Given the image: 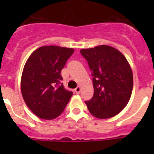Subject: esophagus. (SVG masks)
<instances>
[{"instance_id": "34e87169", "label": "esophagus", "mask_w": 154, "mask_h": 154, "mask_svg": "<svg viewBox=\"0 0 154 154\" xmlns=\"http://www.w3.org/2000/svg\"><path fill=\"white\" fill-rule=\"evenodd\" d=\"M75 92L77 94H79L80 92H81V87L77 86V88L75 89Z\"/></svg>"}]
</instances>
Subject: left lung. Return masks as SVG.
I'll use <instances>...</instances> for the list:
<instances>
[{
  "mask_svg": "<svg viewBox=\"0 0 154 154\" xmlns=\"http://www.w3.org/2000/svg\"><path fill=\"white\" fill-rule=\"evenodd\" d=\"M92 72L93 97L85 102L89 112L99 119L117 115L130 101L133 85L130 65L115 48L106 45L80 50Z\"/></svg>",
  "mask_w": 154,
  "mask_h": 154,
  "instance_id": "left-lung-1",
  "label": "left lung"
}]
</instances>
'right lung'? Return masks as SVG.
<instances>
[{
  "mask_svg": "<svg viewBox=\"0 0 154 154\" xmlns=\"http://www.w3.org/2000/svg\"><path fill=\"white\" fill-rule=\"evenodd\" d=\"M73 52L72 48L42 46L31 53L24 65L21 79L22 97L29 109L41 119L58 117L72 96L61 82V71Z\"/></svg>",
  "mask_w": 154,
  "mask_h": 154,
  "instance_id": "add662e5",
  "label": "right lung"
}]
</instances>
